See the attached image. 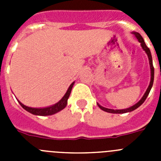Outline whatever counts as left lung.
Returning <instances> with one entry per match:
<instances>
[{
    "instance_id": "obj_1",
    "label": "left lung",
    "mask_w": 161,
    "mask_h": 161,
    "mask_svg": "<svg viewBox=\"0 0 161 161\" xmlns=\"http://www.w3.org/2000/svg\"><path fill=\"white\" fill-rule=\"evenodd\" d=\"M131 34H133L136 38H137V40L140 42V45H141L142 48L143 50L146 52V54L147 55V57H148V60H149V65H150V69H151V80H150V83H149L148 87H147V90L145 92V93L143 94V96L142 97V98L139 102H137L136 104H135L134 106H130L129 108H126V109H108V108L106 107H103L100 105V104L97 103V106L98 107L100 108L101 109H102L103 111H106L108 112V113H111V114H124V113H128V112H131L133 110H135L136 109H137L138 107L141 106L142 104L144 102V101L146 100V98L148 96L149 93H150L151 89L153 87V81H154V67H153V58H152V54H151L150 52V49L146 46V44H145L144 40H143V37L141 35H139V33L137 32H135V31H132Z\"/></svg>"
}]
</instances>
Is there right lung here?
I'll return each instance as SVG.
<instances>
[{"label": "right lung", "mask_w": 161, "mask_h": 161, "mask_svg": "<svg viewBox=\"0 0 161 161\" xmlns=\"http://www.w3.org/2000/svg\"><path fill=\"white\" fill-rule=\"evenodd\" d=\"M74 83H75V81H73L72 84H71L70 86L68 87L67 92L65 93L64 96L61 98L60 100H59L57 103L54 104V105H52V106H47V107H42V108L29 107V106H25L24 104H22V102H19L18 100V101L24 109H25L26 111L32 114L38 115V116H47V115L55 114L58 113V112H59L60 110H62V109H64V108L66 107L67 104H68V99L71 94V91H72V87H73Z\"/></svg>", "instance_id": "right-lung-1"}]
</instances>
